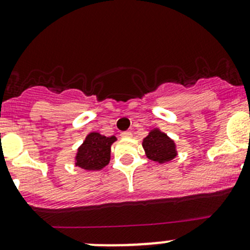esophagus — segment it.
Wrapping results in <instances>:
<instances>
[{
  "label": "esophagus",
  "instance_id": "1",
  "mask_svg": "<svg viewBox=\"0 0 250 250\" xmlns=\"http://www.w3.org/2000/svg\"><path fill=\"white\" fill-rule=\"evenodd\" d=\"M121 137L130 138V137H132V132H129V130H125V132H122V133H121Z\"/></svg>",
  "mask_w": 250,
  "mask_h": 250
}]
</instances>
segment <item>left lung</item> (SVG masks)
Masks as SVG:
<instances>
[{"instance_id": "obj_1", "label": "left lung", "mask_w": 250, "mask_h": 250, "mask_svg": "<svg viewBox=\"0 0 250 250\" xmlns=\"http://www.w3.org/2000/svg\"><path fill=\"white\" fill-rule=\"evenodd\" d=\"M146 156L156 162H167L176 156L175 145L165 133L152 130L143 141Z\"/></svg>"}]
</instances>
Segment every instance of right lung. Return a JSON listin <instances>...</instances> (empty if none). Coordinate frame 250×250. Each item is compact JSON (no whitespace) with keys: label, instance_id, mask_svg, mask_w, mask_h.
Masks as SVG:
<instances>
[{"label":"right lung","instance_id":"right-lung-1","mask_svg":"<svg viewBox=\"0 0 250 250\" xmlns=\"http://www.w3.org/2000/svg\"><path fill=\"white\" fill-rule=\"evenodd\" d=\"M115 137H104L99 133H90L78 148L76 166L87 170H100L109 163L111 144Z\"/></svg>","mask_w":250,"mask_h":250}]
</instances>
